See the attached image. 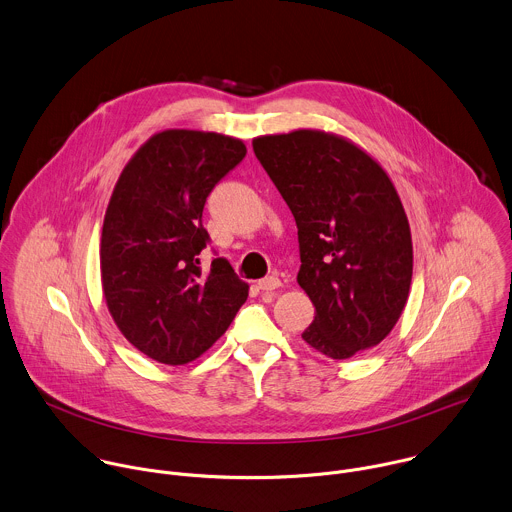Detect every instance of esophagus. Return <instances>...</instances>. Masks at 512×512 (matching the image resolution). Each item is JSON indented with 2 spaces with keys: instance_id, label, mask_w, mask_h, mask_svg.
Wrapping results in <instances>:
<instances>
[{
  "instance_id": "1",
  "label": "esophagus",
  "mask_w": 512,
  "mask_h": 512,
  "mask_svg": "<svg viewBox=\"0 0 512 512\" xmlns=\"http://www.w3.org/2000/svg\"><path fill=\"white\" fill-rule=\"evenodd\" d=\"M257 287H259L261 291H265V293H271V291H275V289L281 287V281H279L277 277H265V279H261V281L257 283Z\"/></svg>"
}]
</instances>
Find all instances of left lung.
Segmentation results:
<instances>
[{"label":"left lung","mask_w":512,"mask_h":512,"mask_svg":"<svg viewBox=\"0 0 512 512\" xmlns=\"http://www.w3.org/2000/svg\"><path fill=\"white\" fill-rule=\"evenodd\" d=\"M253 151L297 223V283L315 305L301 337L331 359L379 345L413 277L411 229L391 179L357 145L325 131L257 137Z\"/></svg>","instance_id":"8db88e82"}]
</instances>
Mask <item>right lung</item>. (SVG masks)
<instances>
[{"label":"right lung","instance_id":"add662e5","mask_svg":"<svg viewBox=\"0 0 512 512\" xmlns=\"http://www.w3.org/2000/svg\"><path fill=\"white\" fill-rule=\"evenodd\" d=\"M243 141L205 131L153 135L125 165L105 211L101 281L109 313L147 357L183 365L205 353L247 301L225 257L201 271L203 207L235 169Z\"/></svg>","mask_w":512,"mask_h":512}]
</instances>
